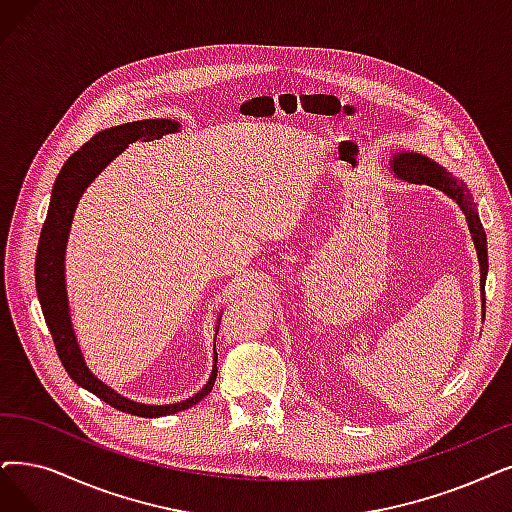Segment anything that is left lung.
<instances>
[{
    "label": "left lung",
    "instance_id": "8db88e82",
    "mask_svg": "<svg viewBox=\"0 0 512 512\" xmlns=\"http://www.w3.org/2000/svg\"><path fill=\"white\" fill-rule=\"evenodd\" d=\"M391 172L405 182H414V185H428L433 189L443 191L449 199H454L462 214L466 216V224L470 237H473L477 258H479V271H481V313L485 317V277H487V237L483 231V224L477 212V203L470 189L462 180H458L452 172H447L437 161L428 159L416 151H399L391 155Z\"/></svg>",
    "mask_w": 512,
    "mask_h": 512
}]
</instances>
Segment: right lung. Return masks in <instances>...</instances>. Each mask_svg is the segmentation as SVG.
<instances>
[{
    "label": "right lung",
    "instance_id": "obj_1",
    "mask_svg": "<svg viewBox=\"0 0 512 512\" xmlns=\"http://www.w3.org/2000/svg\"><path fill=\"white\" fill-rule=\"evenodd\" d=\"M180 130L178 121L172 119H142V121H130V124H121L102 130L94 134L84 147L75 151L67 163L60 170V174L54 180L52 195H50V208L48 216L42 227V235H39L37 256H35V288L37 298L42 304V313L48 323V330L52 334L56 353L63 361V367L71 376L77 386L86 388V391L94 393L98 399L109 403L119 412H126L140 418H159L170 416L182 410H189L195 403H199L206 397L216 382V342H214V365L208 382L203 384L199 393L193 397L180 401V403H166V405H149L138 403L124 395H119L115 388L96 378L90 367L86 365L84 353L79 349V342L71 323L69 313V298H67V281H65V252L71 222L77 210V203L86 189L92 185V180L105 170L109 163L128 149V145L136 140H159L166 134H176ZM222 317V315H220ZM220 317L216 325V334L220 327Z\"/></svg>",
    "mask_w": 512,
    "mask_h": 512
}]
</instances>
